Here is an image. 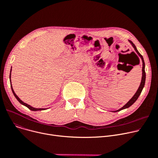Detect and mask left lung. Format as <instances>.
<instances>
[{"label":"left lung","instance_id":"8db88e82","mask_svg":"<svg viewBox=\"0 0 158 158\" xmlns=\"http://www.w3.org/2000/svg\"><path fill=\"white\" fill-rule=\"evenodd\" d=\"M129 43H130L131 44V45L133 46V47L134 48L136 52L138 53V55H139V56H140V57L141 58V59H142V81H141L140 86H139V87H138L137 91L136 92V93L135 94V95L132 97V98H131L130 100H129V101L127 102V103L124 106H123L121 108H120V109H118V110H115V111H113V112H119V111H120V110H124V109H125V108H129V106H131L135 103V102L137 100V99L138 98L139 96L140 95L141 92H142V90H143V87H144V85H145L146 75H145V62H144L143 58V57H142V55L140 53H139V52H138V50L136 49V47L135 46V45L133 44V43L131 41H130V40H129Z\"/></svg>","mask_w":158,"mask_h":158}]
</instances>
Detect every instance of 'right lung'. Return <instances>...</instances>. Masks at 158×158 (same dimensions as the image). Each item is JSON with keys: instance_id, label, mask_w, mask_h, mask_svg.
<instances>
[{"instance_id": "right-lung-1", "label": "right lung", "mask_w": 158, "mask_h": 158, "mask_svg": "<svg viewBox=\"0 0 158 158\" xmlns=\"http://www.w3.org/2000/svg\"><path fill=\"white\" fill-rule=\"evenodd\" d=\"M11 68H12V67H11ZM11 70H12V69H11V71H10V75H9V79H10V83H11V90H12V92H13V94H14V96H15V97L16 98V99L20 102V103L22 104V105H24V106H25L26 107H27L28 108H29V110H32V111H39V110H46V108H34V107H32V106H30L29 105H28V104H27V103H24V102H23L19 98H18L17 96H16V94H15V92H14V90H13V87H12V85H11ZM47 109V108H46Z\"/></svg>"}]
</instances>
